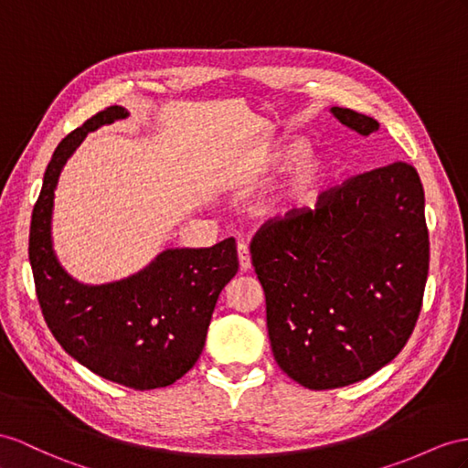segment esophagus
<instances>
[{"instance_id":"34e87169","label":"esophagus","mask_w":468,"mask_h":468,"mask_svg":"<svg viewBox=\"0 0 468 468\" xmlns=\"http://www.w3.org/2000/svg\"><path fill=\"white\" fill-rule=\"evenodd\" d=\"M237 257H239V269H241V272H247L250 269V255H249V247L245 243L237 245Z\"/></svg>"}]
</instances>
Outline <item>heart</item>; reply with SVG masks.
Returning <instances> with one entry per match:
<instances>
[{"label": "heart", "instance_id": "b5f03b06", "mask_svg": "<svg viewBox=\"0 0 468 468\" xmlns=\"http://www.w3.org/2000/svg\"><path fill=\"white\" fill-rule=\"evenodd\" d=\"M303 150L304 144L298 140L291 144H282V146L262 155L261 162H257L253 172H250V176L259 179L274 172H282L284 167H289L295 158L303 154ZM324 179L326 164L322 162L316 154H304L303 158H299L291 167V172L286 176L279 194L274 196V211L281 215H291L313 207L320 196L322 186H324Z\"/></svg>", "mask_w": 468, "mask_h": 468}]
</instances>
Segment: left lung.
Listing matches in <instances>:
<instances>
[{
	"mask_svg": "<svg viewBox=\"0 0 468 468\" xmlns=\"http://www.w3.org/2000/svg\"><path fill=\"white\" fill-rule=\"evenodd\" d=\"M369 136L371 116L332 106ZM250 259L267 298L272 356L308 389L376 374L410 340L429 272L425 194L413 165L393 162L320 194L316 209L261 227Z\"/></svg>",
	"mask_w": 468,
	"mask_h": 468,
	"instance_id": "1",
	"label": "left lung"
}]
</instances>
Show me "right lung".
Wrapping results in <instances>:
<instances>
[{"label": "right lung", "mask_w": 468, "mask_h": 468, "mask_svg": "<svg viewBox=\"0 0 468 468\" xmlns=\"http://www.w3.org/2000/svg\"><path fill=\"white\" fill-rule=\"evenodd\" d=\"M126 116L109 106L58 144L33 207L29 261L41 313L63 350L92 374L144 391L172 386L194 367L239 261L229 237L207 249H165L146 269L106 284H82L61 267L51 239L58 176L89 132Z\"/></svg>", "instance_id": "obj_1"}]
</instances>
